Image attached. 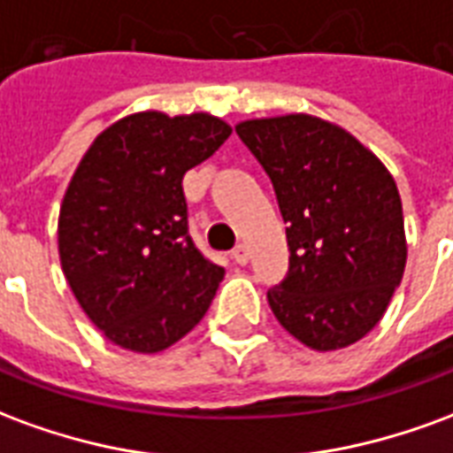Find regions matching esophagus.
I'll return each mask as SVG.
<instances>
[{
    "instance_id": "1",
    "label": "esophagus",
    "mask_w": 453,
    "mask_h": 453,
    "mask_svg": "<svg viewBox=\"0 0 453 453\" xmlns=\"http://www.w3.org/2000/svg\"><path fill=\"white\" fill-rule=\"evenodd\" d=\"M233 259H235L237 265H247L250 262V250H247V245H237L233 250Z\"/></svg>"
}]
</instances>
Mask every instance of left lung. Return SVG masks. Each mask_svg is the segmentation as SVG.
Wrapping results in <instances>:
<instances>
[{"label":"left lung","instance_id":"obj_1","mask_svg":"<svg viewBox=\"0 0 453 453\" xmlns=\"http://www.w3.org/2000/svg\"><path fill=\"white\" fill-rule=\"evenodd\" d=\"M272 179L288 274L266 291L276 320L318 351L371 333L400 286L408 247L395 181L347 130L305 113L235 128Z\"/></svg>","mask_w":453,"mask_h":453}]
</instances>
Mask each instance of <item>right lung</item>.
I'll list each match as a JSON object with an SVG mask.
<instances>
[{
  "mask_svg": "<svg viewBox=\"0 0 453 453\" xmlns=\"http://www.w3.org/2000/svg\"><path fill=\"white\" fill-rule=\"evenodd\" d=\"M227 135L230 126L208 113H133L94 140L65 191V279L123 349H167L198 325L223 281L226 269L188 235L181 179Z\"/></svg>",
  "mask_w": 453,
  "mask_h": 453,
  "instance_id": "1",
  "label": "right lung"
}]
</instances>
